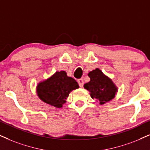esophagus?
Masks as SVG:
<instances>
[{
	"label": "esophagus",
	"instance_id": "34e87169",
	"mask_svg": "<svg viewBox=\"0 0 150 150\" xmlns=\"http://www.w3.org/2000/svg\"><path fill=\"white\" fill-rule=\"evenodd\" d=\"M77 82H78V84L80 87H83V86H84V79H79L78 80H77Z\"/></svg>",
	"mask_w": 150,
	"mask_h": 150
}]
</instances>
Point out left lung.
I'll list each match as a JSON object with an SVG mask.
<instances>
[{"instance_id": "1", "label": "left lung", "mask_w": 150, "mask_h": 150, "mask_svg": "<svg viewBox=\"0 0 150 150\" xmlns=\"http://www.w3.org/2000/svg\"><path fill=\"white\" fill-rule=\"evenodd\" d=\"M88 75L90 81L86 83L84 87L91 93L92 98L98 99L100 105H104L115 97L117 88L100 69H96L89 72Z\"/></svg>"}]
</instances>
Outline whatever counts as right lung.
I'll return each mask as SVG.
<instances>
[{"mask_svg":"<svg viewBox=\"0 0 150 150\" xmlns=\"http://www.w3.org/2000/svg\"><path fill=\"white\" fill-rule=\"evenodd\" d=\"M79 88L75 79L68 77L65 71H57L46 80L37 85L39 98L48 105L61 108L70 92Z\"/></svg>","mask_w":150,"mask_h":150,"instance_id":"obj_1","label":"right lung"}]
</instances>
